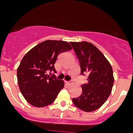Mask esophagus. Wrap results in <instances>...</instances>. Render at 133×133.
<instances>
[{
	"label": "esophagus",
	"mask_w": 133,
	"mask_h": 133,
	"mask_svg": "<svg viewBox=\"0 0 133 133\" xmlns=\"http://www.w3.org/2000/svg\"><path fill=\"white\" fill-rule=\"evenodd\" d=\"M65 83H66V84L68 85L71 84V82H69V81H65Z\"/></svg>",
	"instance_id": "34e87169"
}]
</instances>
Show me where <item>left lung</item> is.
I'll use <instances>...</instances> for the list:
<instances>
[{"label":"left lung","mask_w":133,"mask_h":133,"mask_svg":"<svg viewBox=\"0 0 133 133\" xmlns=\"http://www.w3.org/2000/svg\"><path fill=\"white\" fill-rule=\"evenodd\" d=\"M78 58L81 75L88 74L87 83L81 85L82 93L73 98L75 107L85 112L95 111L109 97L114 83L113 69L104 55L91 43L70 42Z\"/></svg>","instance_id":"obj_1"}]
</instances>
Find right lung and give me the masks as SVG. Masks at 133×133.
Here are the masks:
<instances>
[{"label": "right lung", "mask_w": 133, "mask_h": 133, "mask_svg": "<svg viewBox=\"0 0 133 133\" xmlns=\"http://www.w3.org/2000/svg\"><path fill=\"white\" fill-rule=\"evenodd\" d=\"M71 49L67 42L46 40L25 54L17 69V79L27 102L36 107H44L55 101L64 82L47 74L56 72L54 64L58 56Z\"/></svg>", "instance_id": "right-lung-1"}]
</instances>
